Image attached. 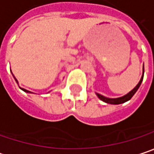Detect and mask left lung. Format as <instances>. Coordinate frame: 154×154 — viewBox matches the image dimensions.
<instances>
[{
	"label": "left lung",
	"instance_id": "obj_1",
	"mask_svg": "<svg viewBox=\"0 0 154 154\" xmlns=\"http://www.w3.org/2000/svg\"><path fill=\"white\" fill-rule=\"evenodd\" d=\"M144 72H145V69H144V68H143V75H142V77H141L140 81L138 82V84L136 85V87H135L133 90H131L129 93H127L126 95H124V96H122V97L116 98V99H110V98H106L105 96H102L101 94H99V93H96V94H97V96L99 97L100 100H101L102 101H104L106 103H108V104L118 105V104L124 103V102L130 100L133 97V95L136 93V91L138 90V88H139V86H140V85H141V83H142V81H143V78H144Z\"/></svg>",
	"mask_w": 154,
	"mask_h": 154
}]
</instances>
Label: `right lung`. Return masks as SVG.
<instances>
[{
    "label": "right lung",
    "mask_w": 154,
    "mask_h": 154,
    "mask_svg": "<svg viewBox=\"0 0 154 154\" xmlns=\"http://www.w3.org/2000/svg\"><path fill=\"white\" fill-rule=\"evenodd\" d=\"M12 75H13V74H12ZM14 78H15V80H16V82H17V84H18V81H17V78H16V77H14ZM19 88H20V89H21V90H23V91H25V92H30V93H31V92H32V91H27V90H25V89H23V88H21V87H19Z\"/></svg>",
    "instance_id": "add662e5"
}]
</instances>
